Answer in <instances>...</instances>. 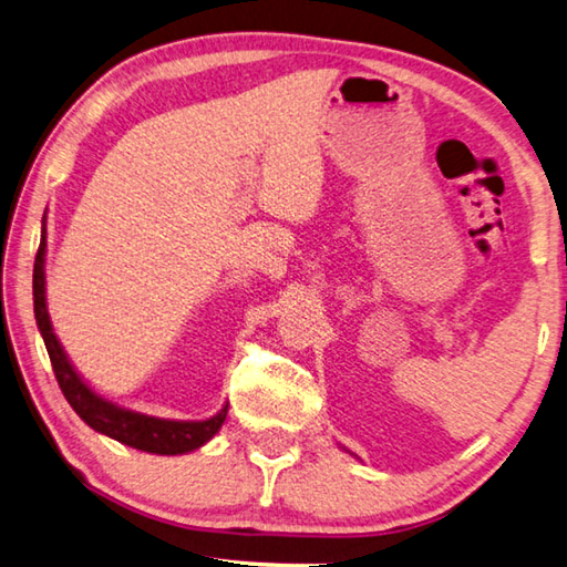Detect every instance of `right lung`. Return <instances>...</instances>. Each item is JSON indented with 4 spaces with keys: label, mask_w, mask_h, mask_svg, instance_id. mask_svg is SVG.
<instances>
[{
    "label": "right lung",
    "mask_w": 567,
    "mask_h": 567,
    "mask_svg": "<svg viewBox=\"0 0 567 567\" xmlns=\"http://www.w3.org/2000/svg\"><path fill=\"white\" fill-rule=\"evenodd\" d=\"M44 252L47 240L41 235L39 252L34 260V317L39 324V332L44 337L47 352L54 367L56 382L64 391L71 409L86 421L91 429H96L99 434H106L111 439L121 441L131 449L148 451V454L161 456H176L188 454V451L200 449L205 441H210L218 429L223 426L225 416H228V406H223L218 414L205 421H171V419H156L138 414V411L121 409L111 401L101 399L96 391H91L89 384L76 374V369L71 367L69 357L61 349L59 339L51 329V319L47 312V295H44Z\"/></svg>",
    "instance_id": "1"
}]
</instances>
